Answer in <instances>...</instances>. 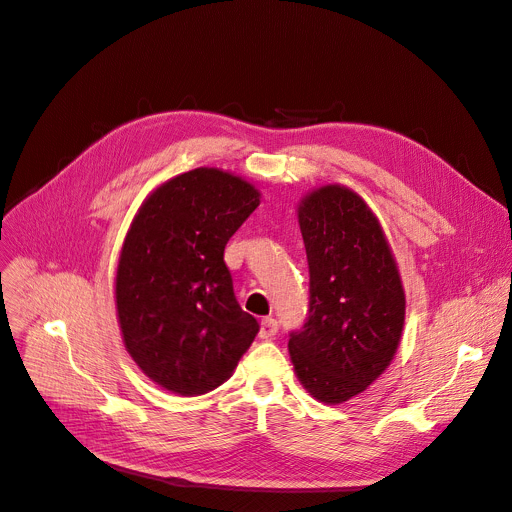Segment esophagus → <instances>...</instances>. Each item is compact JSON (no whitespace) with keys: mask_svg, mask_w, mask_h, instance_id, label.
I'll use <instances>...</instances> for the list:
<instances>
[{"mask_svg":"<svg viewBox=\"0 0 512 512\" xmlns=\"http://www.w3.org/2000/svg\"><path fill=\"white\" fill-rule=\"evenodd\" d=\"M277 333V320L271 318V316H265L261 318V324H259V337L261 339H269Z\"/></svg>","mask_w":512,"mask_h":512,"instance_id":"obj_1","label":"esophagus"}]
</instances>
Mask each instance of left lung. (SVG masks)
Returning <instances> with one entry per match:
<instances>
[{"instance_id": "obj_1", "label": "left lung", "mask_w": 512, "mask_h": 512, "mask_svg": "<svg viewBox=\"0 0 512 512\" xmlns=\"http://www.w3.org/2000/svg\"><path fill=\"white\" fill-rule=\"evenodd\" d=\"M310 269V310L288 349L306 392L341 404L392 363L406 296L384 228L347 185L327 183L298 202Z\"/></svg>"}]
</instances>
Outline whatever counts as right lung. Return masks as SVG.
Segmentation results:
<instances>
[{"mask_svg":"<svg viewBox=\"0 0 512 512\" xmlns=\"http://www.w3.org/2000/svg\"><path fill=\"white\" fill-rule=\"evenodd\" d=\"M261 192L218 167L179 173L145 198L124 237L116 316L128 355L177 396L222 386L259 324L232 292L224 247Z\"/></svg>","mask_w":512,"mask_h":512,"instance_id":"right-lung-1","label":"right lung"}]
</instances>
